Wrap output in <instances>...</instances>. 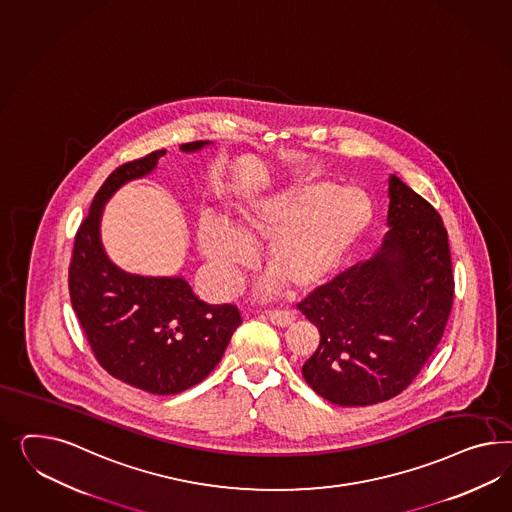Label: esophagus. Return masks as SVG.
<instances>
[{
  "label": "esophagus",
  "mask_w": 512,
  "mask_h": 512,
  "mask_svg": "<svg viewBox=\"0 0 512 512\" xmlns=\"http://www.w3.org/2000/svg\"><path fill=\"white\" fill-rule=\"evenodd\" d=\"M265 318L278 327H288L295 322V312L290 310H265Z\"/></svg>",
  "instance_id": "obj_1"
}]
</instances>
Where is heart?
Returning <instances> with one entry per match:
<instances>
[{"label":"heart","instance_id":"obj_1","mask_svg":"<svg viewBox=\"0 0 512 512\" xmlns=\"http://www.w3.org/2000/svg\"><path fill=\"white\" fill-rule=\"evenodd\" d=\"M333 189V183H307L284 190L239 207L228 226L213 217L198 220V249L222 288L234 290L250 252L265 243L267 269L295 292L314 290L336 275L365 234L372 205L361 189ZM277 286V278H265L260 293L271 295Z\"/></svg>","mask_w":512,"mask_h":512}]
</instances>
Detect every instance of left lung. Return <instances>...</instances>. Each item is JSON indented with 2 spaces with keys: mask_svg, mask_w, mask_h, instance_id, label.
<instances>
[{
  "mask_svg": "<svg viewBox=\"0 0 512 512\" xmlns=\"http://www.w3.org/2000/svg\"><path fill=\"white\" fill-rule=\"evenodd\" d=\"M381 250L318 286L297 307L320 331L303 378L338 406L400 395L443 336L454 299L447 230L434 205L389 179Z\"/></svg>",
  "mask_w": 512,
  "mask_h": 512,
  "instance_id": "8db88e82",
  "label": "left lung"
}]
</instances>
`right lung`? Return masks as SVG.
<instances>
[{
    "mask_svg": "<svg viewBox=\"0 0 512 512\" xmlns=\"http://www.w3.org/2000/svg\"><path fill=\"white\" fill-rule=\"evenodd\" d=\"M164 153L125 162L106 177L76 232L69 265L74 314L95 359L110 376L151 395H177L207 378L243 322L235 305L205 303L183 278L129 275L104 254V204L127 181L149 174Z\"/></svg>",
    "mask_w": 512,
    "mask_h": 512,
    "instance_id": "add662e5",
    "label": "right lung"
}]
</instances>
